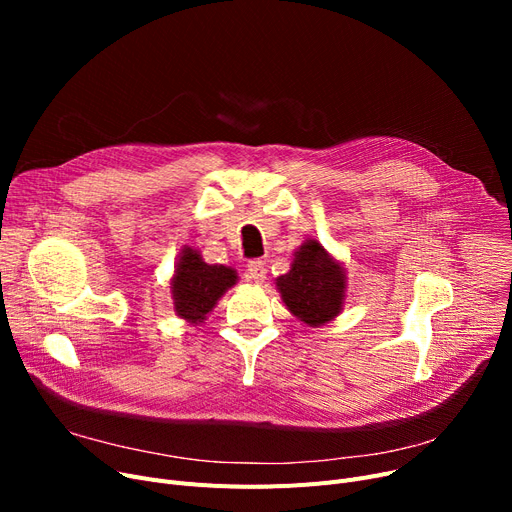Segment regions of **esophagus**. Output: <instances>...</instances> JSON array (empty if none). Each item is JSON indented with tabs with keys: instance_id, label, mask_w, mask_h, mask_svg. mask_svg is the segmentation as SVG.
<instances>
[{
	"instance_id": "esophagus-1",
	"label": "esophagus",
	"mask_w": 512,
	"mask_h": 512,
	"mask_svg": "<svg viewBox=\"0 0 512 512\" xmlns=\"http://www.w3.org/2000/svg\"><path fill=\"white\" fill-rule=\"evenodd\" d=\"M265 274H267V270H265L263 261H259V259L249 261V265H247V278H249V282L261 284L265 280Z\"/></svg>"
}]
</instances>
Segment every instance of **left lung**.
Instances as JSON below:
<instances>
[{
  "label": "left lung",
  "mask_w": 512,
  "mask_h": 512,
  "mask_svg": "<svg viewBox=\"0 0 512 512\" xmlns=\"http://www.w3.org/2000/svg\"><path fill=\"white\" fill-rule=\"evenodd\" d=\"M276 288L294 317L309 328H321L342 313L348 276L340 259L317 238H307L294 251L290 270L276 278Z\"/></svg>",
  "instance_id": "8db88e82"
}]
</instances>
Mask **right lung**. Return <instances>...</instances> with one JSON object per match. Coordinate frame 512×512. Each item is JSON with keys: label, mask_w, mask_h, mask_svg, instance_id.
I'll return each mask as SVG.
<instances>
[{"label": "right lung", "mask_w": 512, "mask_h": 512, "mask_svg": "<svg viewBox=\"0 0 512 512\" xmlns=\"http://www.w3.org/2000/svg\"><path fill=\"white\" fill-rule=\"evenodd\" d=\"M236 282L234 267L205 263L199 249L184 245L170 278L174 313L188 326H199Z\"/></svg>", "instance_id": "add662e5"}]
</instances>
